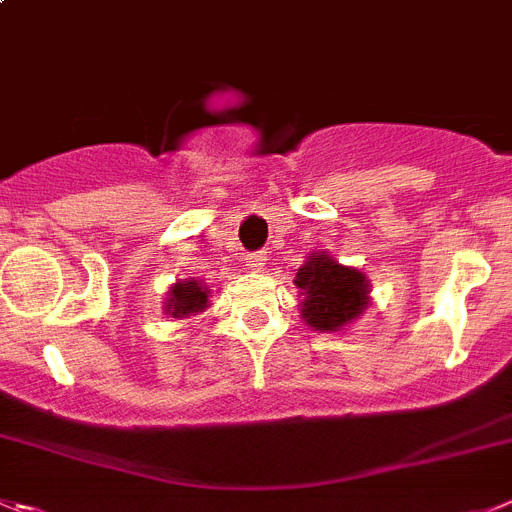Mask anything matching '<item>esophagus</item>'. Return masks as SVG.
Returning <instances> with one entry per match:
<instances>
[{
	"label": "esophagus",
	"instance_id": "34e87169",
	"mask_svg": "<svg viewBox=\"0 0 512 512\" xmlns=\"http://www.w3.org/2000/svg\"><path fill=\"white\" fill-rule=\"evenodd\" d=\"M265 260H267V255L262 250L250 252V255H247V267H250V270H255V272H262V267H265Z\"/></svg>",
	"mask_w": 512,
	"mask_h": 512
}]
</instances>
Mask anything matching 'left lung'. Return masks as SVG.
Segmentation results:
<instances>
[{
	"instance_id": "8db88e82",
	"label": "left lung",
	"mask_w": 512,
	"mask_h": 512,
	"mask_svg": "<svg viewBox=\"0 0 512 512\" xmlns=\"http://www.w3.org/2000/svg\"><path fill=\"white\" fill-rule=\"evenodd\" d=\"M295 285L305 293L303 318L315 331H338L351 323L366 308L369 295L366 275L318 252L300 267Z\"/></svg>"
}]
</instances>
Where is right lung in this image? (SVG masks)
Returning a JSON list of instances; mask_svg holds the SVG:
<instances>
[{"instance_id": "right-lung-1", "label": "right lung", "mask_w": 512, "mask_h": 512, "mask_svg": "<svg viewBox=\"0 0 512 512\" xmlns=\"http://www.w3.org/2000/svg\"><path fill=\"white\" fill-rule=\"evenodd\" d=\"M171 298L166 303V313L174 318H186L189 313H199L207 308V290L197 283V280H186V283H176L171 288Z\"/></svg>"}]
</instances>
